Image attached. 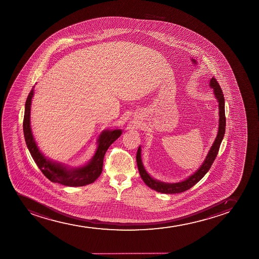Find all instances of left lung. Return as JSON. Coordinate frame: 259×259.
<instances>
[{
  "mask_svg": "<svg viewBox=\"0 0 259 259\" xmlns=\"http://www.w3.org/2000/svg\"><path fill=\"white\" fill-rule=\"evenodd\" d=\"M210 87L214 90V95L217 98L218 101H219L220 126H219L217 137L214 141V143L211 146V149L209 151L208 155L205 158L204 163L201 165L196 172H194L193 176H191L184 182L175 183V184H167V183L157 182L151 178L144 169L142 159H141V148L139 147L137 153L138 170L140 172L141 178L143 179L144 183L152 189L161 193H179L188 190L189 188L193 187L197 182H199L205 176V174L210 169L211 164L213 163L214 160L216 159V156L219 153L221 142L223 140L224 135L226 132V113H225V98H224L223 92L221 90L220 83H218L217 79L214 77H211V81H210Z\"/></svg>",
  "mask_w": 259,
  "mask_h": 259,
  "instance_id": "obj_1",
  "label": "left lung"
}]
</instances>
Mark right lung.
Segmentation results:
<instances>
[{
	"instance_id": "obj_1",
	"label": "right lung",
	"mask_w": 259,
	"mask_h": 259,
	"mask_svg": "<svg viewBox=\"0 0 259 259\" xmlns=\"http://www.w3.org/2000/svg\"><path fill=\"white\" fill-rule=\"evenodd\" d=\"M33 95V87L31 90L25 104V113L23 119V132L25 141L30 154L33 160L41 170L43 175L55 183L68 186V187H83L85 185L91 184L95 182L100 176L103 171V164L105 153L109 147L118 138L122 131L120 130L115 131H106L102 133L98 139V148L93 160L87 164V166L79 167L77 169L68 170L60 164L48 160L44 157L37 148L32 131L30 128V107L31 100Z\"/></svg>"
}]
</instances>
